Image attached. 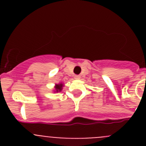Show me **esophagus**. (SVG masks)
Masks as SVG:
<instances>
[{"label":"esophagus","instance_id":"esophagus-1","mask_svg":"<svg viewBox=\"0 0 146 146\" xmlns=\"http://www.w3.org/2000/svg\"><path fill=\"white\" fill-rule=\"evenodd\" d=\"M74 78H75V79H80V75H75V76H74Z\"/></svg>","mask_w":146,"mask_h":146}]
</instances>
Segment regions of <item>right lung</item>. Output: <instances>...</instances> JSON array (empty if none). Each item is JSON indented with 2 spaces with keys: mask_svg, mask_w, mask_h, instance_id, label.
I'll return each instance as SVG.
<instances>
[{
  "mask_svg": "<svg viewBox=\"0 0 146 146\" xmlns=\"http://www.w3.org/2000/svg\"><path fill=\"white\" fill-rule=\"evenodd\" d=\"M62 87H63V84H58V85H56L55 86V90L56 91H60L62 90Z\"/></svg>",
  "mask_w": 146,
  "mask_h": 146,
  "instance_id": "right-lung-1",
  "label": "right lung"
}]
</instances>
